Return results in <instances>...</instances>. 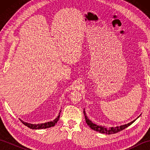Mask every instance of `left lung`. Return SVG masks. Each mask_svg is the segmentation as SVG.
<instances>
[{"label": "left lung", "mask_w": 150, "mask_h": 150, "mask_svg": "<svg viewBox=\"0 0 150 150\" xmlns=\"http://www.w3.org/2000/svg\"><path fill=\"white\" fill-rule=\"evenodd\" d=\"M84 115L85 117L86 122L87 123L88 125L90 126L92 129H93L96 132H98L99 133H104V134H107V135L114 134V133H117L118 132L122 131V129L126 128L127 127H128L129 126L131 125L132 124H133L135 122L136 119H137L138 118L141 116V115H140L135 120L132 121L131 122H129L126 124H124V125H121L120 126H117V127H111V128H106V127H105V126L97 125V124H95V123H93V122H91V121L88 119V117H87L86 114L84 109Z\"/></svg>", "instance_id": "obj_1"}]
</instances>
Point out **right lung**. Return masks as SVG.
Masks as SVG:
<instances>
[{
  "mask_svg": "<svg viewBox=\"0 0 150 150\" xmlns=\"http://www.w3.org/2000/svg\"><path fill=\"white\" fill-rule=\"evenodd\" d=\"M61 112V110L60 111V112L59 113L58 117H57L55 119H54L52 121H50V122H47L45 123H40V124H31V123H28L26 122H24L21 119L20 120L21 122L23 123L25 126H28V128H30L32 129H46V128H51V127H53L55 125V124L57 122V121L59 120V117H60V113Z\"/></svg>",
  "mask_w": 150,
  "mask_h": 150,
  "instance_id": "1",
  "label": "right lung"
}]
</instances>
